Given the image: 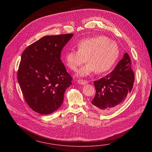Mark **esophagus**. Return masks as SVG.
<instances>
[{
    "label": "esophagus",
    "instance_id": "34e87169",
    "mask_svg": "<svg viewBox=\"0 0 152 152\" xmlns=\"http://www.w3.org/2000/svg\"><path fill=\"white\" fill-rule=\"evenodd\" d=\"M77 82H78V83L79 84H80V85H85V84H86V83H88V81H86V80H78V81H77Z\"/></svg>",
    "mask_w": 152,
    "mask_h": 152
}]
</instances>
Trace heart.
I'll return each mask as SVG.
<instances>
[{"instance_id":"1","label":"heart","mask_w":152,"mask_h":152,"mask_svg":"<svg viewBox=\"0 0 152 152\" xmlns=\"http://www.w3.org/2000/svg\"><path fill=\"white\" fill-rule=\"evenodd\" d=\"M75 47L77 51L69 50L64 53V61L69 69L75 71L86 60L88 63L77 71L79 77H86L95 71L99 74L106 72L119 56L117 43L105 36L83 39Z\"/></svg>"}]
</instances>
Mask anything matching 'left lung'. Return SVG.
<instances>
[{
	"mask_svg": "<svg viewBox=\"0 0 152 152\" xmlns=\"http://www.w3.org/2000/svg\"><path fill=\"white\" fill-rule=\"evenodd\" d=\"M131 67L130 57L125 53L111 73L94 81L96 94L91 103L96 110L109 112L124 102L133 87L135 76Z\"/></svg>",
	"mask_w": 152,
	"mask_h": 152,
	"instance_id": "1",
	"label": "left lung"
}]
</instances>
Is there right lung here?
<instances>
[{"label":"right lung","mask_w":152,"mask_h":152,"mask_svg":"<svg viewBox=\"0 0 152 152\" xmlns=\"http://www.w3.org/2000/svg\"><path fill=\"white\" fill-rule=\"evenodd\" d=\"M73 35L45 36L23 51L17 78L25 101L38 114L47 115L57 110L72 84L61 53Z\"/></svg>","instance_id":"1"}]
</instances>
